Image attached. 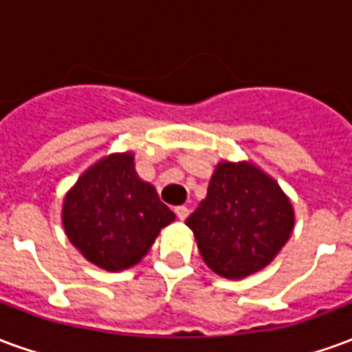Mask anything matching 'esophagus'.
<instances>
[{"label":"esophagus","mask_w":352,"mask_h":352,"mask_svg":"<svg viewBox=\"0 0 352 352\" xmlns=\"http://www.w3.org/2000/svg\"><path fill=\"white\" fill-rule=\"evenodd\" d=\"M175 214H177V219H179V221H184V219L188 217V207H184V206L175 207Z\"/></svg>","instance_id":"obj_1"}]
</instances>
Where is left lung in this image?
<instances>
[{
    "mask_svg": "<svg viewBox=\"0 0 352 352\" xmlns=\"http://www.w3.org/2000/svg\"><path fill=\"white\" fill-rule=\"evenodd\" d=\"M186 226L214 273L243 279L265 267L287 243L294 209L279 184L254 164L221 162Z\"/></svg>",
    "mask_w": 352,
    "mask_h": 352,
    "instance_id": "left-lung-1",
    "label": "left lung"
}]
</instances>
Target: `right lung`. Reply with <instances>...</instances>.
I'll list each match as a JSON object with an SVG mask.
<instances>
[{
	"label": "right lung",
	"mask_w": 352,
	"mask_h": 352,
	"mask_svg": "<svg viewBox=\"0 0 352 352\" xmlns=\"http://www.w3.org/2000/svg\"><path fill=\"white\" fill-rule=\"evenodd\" d=\"M175 221L153 184L135 173L133 154H109L88 168L65 194L62 222L69 241L101 270L135 265Z\"/></svg>",
	"instance_id": "right-lung-1"
}]
</instances>
